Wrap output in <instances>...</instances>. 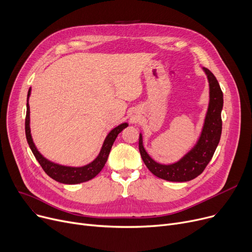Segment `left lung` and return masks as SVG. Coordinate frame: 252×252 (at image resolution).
Segmentation results:
<instances>
[{
    "mask_svg": "<svg viewBox=\"0 0 252 252\" xmlns=\"http://www.w3.org/2000/svg\"><path fill=\"white\" fill-rule=\"evenodd\" d=\"M209 84V103L201 135L195 146L181 159L171 164L158 163L149 156L143 146L140 134L139 150L144 163L151 173L169 182H188L199 176L213 158L221 135V109L223 105L222 92L216 76L203 67Z\"/></svg>",
    "mask_w": 252,
    "mask_h": 252,
    "instance_id": "1",
    "label": "left lung"
}]
</instances>
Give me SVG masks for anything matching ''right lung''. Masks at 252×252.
I'll use <instances>...</instances> for the list:
<instances>
[{"mask_svg": "<svg viewBox=\"0 0 252 252\" xmlns=\"http://www.w3.org/2000/svg\"><path fill=\"white\" fill-rule=\"evenodd\" d=\"M31 96V89L28 93V103H26V117H25V136L30 147L35 157V159L41 164L45 173L59 183L62 184H68V185H74L84 183L87 181L92 180L95 178L102 168L104 167L106 161L108 159V155L110 153L112 145L117 137V135L121 131L126 128L128 125L126 123H124L119 125L118 126L114 127L112 130L109 131L107 137L105 138V141L103 143V146L101 148V151L99 155L96 157L95 160H93L91 163L81 166V167H72V166H65L60 165L57 163L52 162L45 158L41 153H39L35 147V145L32 141V134H31V126H30V104H29V98Z\"/></svg>", "mask_w": 252, "mask_h": 252, "instance_id": "right-lung-1", "label": "right lung"}]
</instances>
